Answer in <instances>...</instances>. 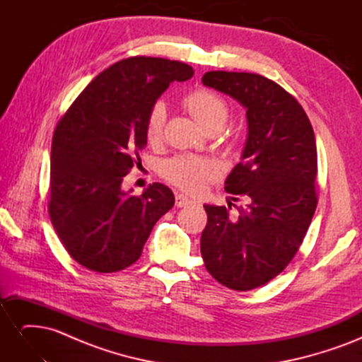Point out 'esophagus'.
<instances>
[{
    "mask_svg": "<svg viewBox=\"0 0 362 362\" xmlns=\"http://www.w3.org/2000/svg\"><path fill=\"white\" fill-rule=\"evenodd\" d=\"M175 204H177V206H187V205H192L193 201L190 198H187L185 194L178 193L177 196H175Z\"/></svg>",
    "mask_w": 362,
    "mask_h": 362,
    "instance_id": "obj_1",
    "label": "esophagus"
}]
</instances>
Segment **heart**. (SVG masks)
<instances>
[{"label": "heart", "instance_id": "1", "mask_svg": "<svg viewBox=\"0 0 362 362\" xmlns=\"http://www.w3.org/2000/svg\"><path fill=\"white\" fill-rule=\"evenodd\" d=\"M184 107L192 117L205 131L223 129L229 108L221 96L210 90H194L184 98ZM166 120V108L163 104H156L148 119L146 136L149 141H157L163 133ZM217 175V168L211 161L202 158L181 157L169 161L164 168V177L172 184L187 192H199L204 185Z\"/></svg>", "mask_w": 362, "mask_h": 362}]
</instances>
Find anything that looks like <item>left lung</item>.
Segmentation results:
<instances>
[{"instance_id": "8db88e82", "label": "left lung", "mask_w": 362, "mask_h": 362, "mask_svg": "<svg viewBox=\"0 0 362 362\" xmlns=\"http://www.w3.org/2000/svg\"><path fill=\"white\" fill-rule=\"evenodd\" d=\"M202 83L246 108L247 136L225 181L246 205L237 217L229 214L231 202L204 205L201 254L217 282L247 291L279 275L308 231L317 206L315 137L302 105L266 76L211 71Z\"/></svg>"}]
</instances>
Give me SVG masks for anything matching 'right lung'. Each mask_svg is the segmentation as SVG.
I'll return each mask as SVG.
<instances>
[{
  "instance_id": "1",
  "label": "right lung",
  "mask_w": 362,
  "mask_h": 362,
  "mask_svg": "<svg viewBox=\"0 0 362 362\" xmlns=\"http://www.w3.org/2000/svg\"><path fill=\"white\" fill-rule=\"evenodd\" d=\"M192 66L158 57H129L103 71L69 107L51 146L49 217L69 255L93 272L136 262L158 218L175 204L154 182L140 196L122 190L137 152L148 144V119L173 81Z\"/></svg>"
}]
</instances>
